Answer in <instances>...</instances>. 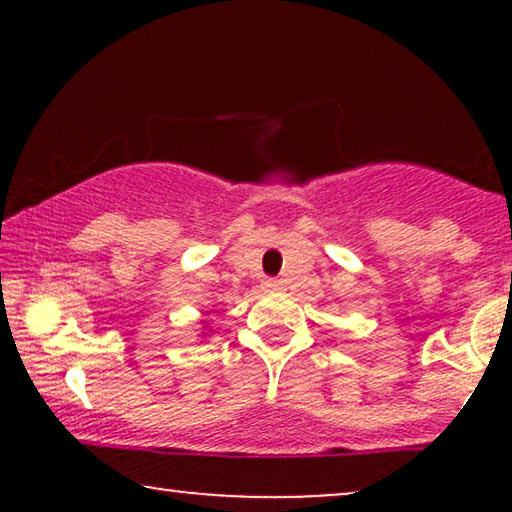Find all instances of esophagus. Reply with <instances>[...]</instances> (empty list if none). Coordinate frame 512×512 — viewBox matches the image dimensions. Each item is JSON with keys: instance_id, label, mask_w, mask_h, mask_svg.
Segmentation results:
<instances>
[{"instance_id": "34e87169", "label": "esophagus", "mask_w": 512, "mask_h": 512, "mask_svg": "<svg viewBox=\"0 0 512 512\" xmlns=\"http://www.w3.org/2000/svg\"><path fill=\"white\" fill-rule=\"evenodd\" d=\"M263 289H265V291H277V289H279V282H275V279H265Z\"/></svg>"}]
</instances>
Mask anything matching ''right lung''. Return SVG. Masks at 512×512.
<instances>
[{
    "instance_id": "right-lung-1",
    "label": "right lung",
    "mask_w": 512,
    "mask_h": 512,
    "mask_svg": "<svg viewBox=\"0 0 512 512\" xmlns=\"http://www.w3.org/2000/svg\"><path fill=\"white\" fill-rule=\"evenodd\" d=\"M205 328H207V324H205ZM205 328H202V331H205ZM207 335H209V333H202V338H207Z\"/></svg>"
}]
</instances>
